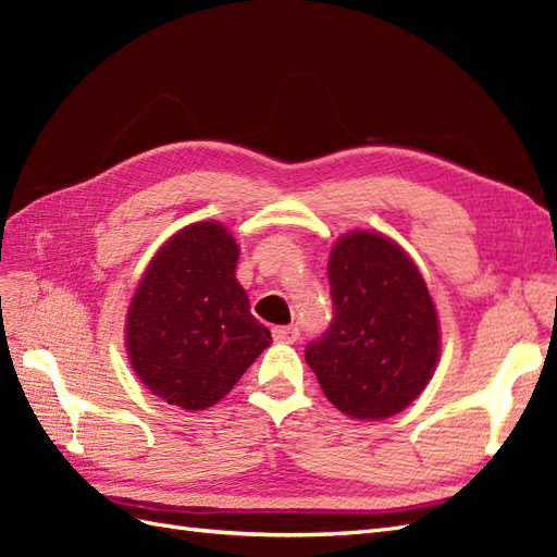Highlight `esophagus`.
I'll return each instance as SVG.
<instances>
[{"label":"esophagus","instance_id":"1","mask_svg":"<svg viewBox=\"0 0 557 557\" xmlns=\"http://www.w3.org/2000/svg\"><path fill=\"white\" fill-rule=\"evenodd\" d=\"M272 332H274V342H278V344H295L297 336H299V330L293 327V325H288V327H274Z\"/></svg>","mask_w":557,"mask_h":557}]
</instances>
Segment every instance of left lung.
Segmentation results:
<instances>
[{
	"label": "left lung",
	"instance_id": "obj_1",
	"mask_svg": "<svg viewBox=\"0 0 557 557\" xmlns=\"http://www.w3.org/2000/svg\"><path fill=\"white\" fill-rule=\"evenodd\" d=\"M334 318L305 350L325 397L358 420L404 411L425 391L442 350L440 318L407 250L352 230L327 264Z\"/></svg>",
	"mask_w": 557,
	"mask_h": 557
}]
</instances>
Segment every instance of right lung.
<instances>
[{
	"label": "right lung",
	"instance_id": "1",
	"mask_svg": "<svg viewBox=\"0 0 557 557\" xmlns=\"http://www.w3.org/2000/svg\"><path fill=\"white\" fill-rule=\"evenodd\" d=\"M239 244L215 221L176 232L134 293L125 346L150 393L185 411L221 401L272 344L237 281Z\"/></svg>",
	"mask_w": 557,
	"mask_h": 557
}]
</instances>
